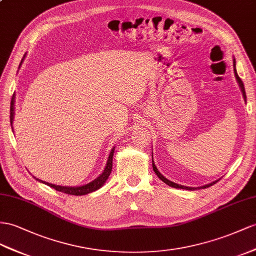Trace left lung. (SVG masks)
Masks as SVG:
<instances>
[{
  "label": "left lung",
  "instance_id": "8db88e82",
  "mask_svg": "<svg viewBox=\"0 0 256 256\" xmlns=\"http://www.w3.org/2000/svg\"><path fill=\"white\" fill-rule=\"evenodd\" d=\"M234 72L236 80H237V82H238V84H239V86H240V88H241L242 96H244V102H246V90H244V83H242L241 78H239V76H238V74H237V70H236V60H234ZM152 168H154V173L156 174V176H158V178H159L163 182H166V185L171 186V187H173V188L187 189V190H194V189H200V188L204 189V188H208V187H210V186H212V185L216 184V182H218L220 180H220H216L215 182H210V184H206V185H204V186H201V187H196H196H187V186H182V185H180V184H176V182H171V180H168L166 178H164V176H163V175L158 171V168H156V166H154V158H152Z\"/></svg>",
  "mask_w": 256,
  "mask_h": 256
}]
</instances>
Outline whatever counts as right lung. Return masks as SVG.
Returning <instances> with one entry per match:
<instances>
[{
  "label": "right lung",
  "instance_id": "obj_1",
  "mask_svg": "<svg viewBox=\"0 0 256 256\" xmlns=\"http://www.w3.org/2000/svg\"><path fill=\"white\" fill-rule=\"evenodd\" d=\"M24 57H26V54H24V56L22 58L20 64H19V68H20V66H22V62L24 60ZM14 109H15V94L12 95V102H10V126H12V132H14V128H12V121H14V116H15ZM114 154V147L111 149V152H110L109 156H108L107 163H106V166H104L102 173L100 176H98L97 178H95L94 180H92L90 182H88V184H85L83 186H74V187H72V186H60V185L50 184V182L41 180H38L36 178H34L36 180L40 182H43V184H45V185H48V186H50L52 188H54L55 190L64 192V194H72V196L88 194L93 192L97 190V189H100V187H102L104 182H106V180H108L111 171H112Z\"/></svg>",
  "mask_w": 256,
  "mask_h": 256
}]
</instances>
